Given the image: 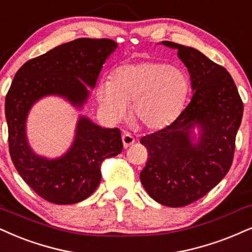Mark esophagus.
<instances>
[{"label": "esophagus", "mask_w": 252, "mask_h": 252, "mask_svg": "<svg viewBox=\"0 0 252 252\" xmlns=\"http://www.w3.org/2000/svg\"><path fill=\"white\" fill-rule=\"evenodd\" d=\"M134 142H135V139L133 138V136L129 134V133H124V134H123L124 147L128 148L129 146H132L133 144H134Z\"/></svg>", "instance_id": "34e87169"}]
</instances>
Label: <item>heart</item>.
Returning a JSON list of instances; mask_svg holds the SVG:
<instances>
[{
	"label": "heart",
	"mask_w": 252,
	"mask_h": 252,
	"mask_svg": "<svg viewBox=\"0 0 252 252\" xmlns=\"http://www.w3.org/2000/svg\"><path fill=\"white\" fill-rule=\"evenodd\" d=\"M190 92L187 73L160 62L121 65L112 80H102L98 99L113 119H121L132 105V119L148 131H159L181 113Z\"/></svg>",
	"instance_id": "obj_1"
}]
</instances>
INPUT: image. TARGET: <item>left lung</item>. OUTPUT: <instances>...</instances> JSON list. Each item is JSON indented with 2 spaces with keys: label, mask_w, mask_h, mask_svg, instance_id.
Returning <instances> with one entry per match:
<instances>
[{
  "label": "left lung",
  "mask_w": 252,
  "mask_h": 252,
  "mask_svg": "<svg viewBox=\"0 0 252 252\" xmlns=\"http://www.w3.org/2000/svg\"><path fill=\"white\" fill-rule=\"evenodd\" d=\"M162 44L178 49L194 93L170 125L141 138L148 160L140 180L153 200L178 208L203 197L229 172L243 101L230 73L221 65L194 48L168 40ZM195 125L201 128L197 143L190 135Z\"/></svg>",
  "instance_id": "1"
}]
</instances>
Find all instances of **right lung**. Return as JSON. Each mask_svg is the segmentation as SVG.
I'll return each mask as SVG.
<instances>
[{
    "mask_svg": "<svg viewBox=\"0 0 252 252\" xmlns=\"http://www.w3.org/2000/svg\"><path fill=\"white\" fill-rule=\"evenodd\" d=\"M117 46L108 38L74 39L28 61L15 74L5 97L9 153L22 179L45 201L73 204L88 198L100 183L102 161L123 151L121 133L80 117L70 150L49 160L28 144V113L38 99L50 94L83 106L89 97L85 84L94 88L102 64Z\"/></svg>",
    "mask_w": 252,
    "mask_h": 252,
    "instance_id": "add662e5",
    "label": "right lung"
}]
</instances>
